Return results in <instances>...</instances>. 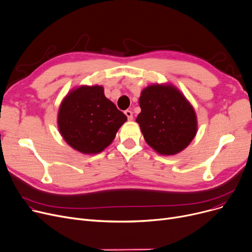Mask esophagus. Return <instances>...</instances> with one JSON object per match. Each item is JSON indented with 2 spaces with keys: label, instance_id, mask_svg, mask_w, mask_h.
I'll use <instances>...</instances> for the list:
<instances>
[{
  "label": "esophagus",
  "instance_id": "obj_1",
  "mask_svg": "<svg viewBox=\"0 0 252 252\" xmlns=\"http://www.w3.org/2000/svg\"><path fill=\"white\" fill-rule=\"evenodd\" d=\"M125 114L126 115L128 121H131V119H133V112H131L130 110H126V111H125Z\"/></svg>",
  "mask_w": 252,
  "mask_h": 252
}]
</instances>
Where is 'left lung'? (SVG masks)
<instances>
[{
	"label": "left lung",
	"instance_id": "obj_1",
	"mask_svg": "<svg viewBox=\"0 0 252 252\" xmlns=\"http://www.w3.org/2000/svg\"><path fill=\"white\" fill-rule=\"evenodd\" d=\"M136 122L145 141L161 155H174L186 148L197 133L193 106L173 85H151L139 99Z\"/></svg>",
	"mask_w": 252,
	"mask_h": 252
}]
</instances>
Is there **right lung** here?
Listing matches in <instances>:
<instances>
[{
    "label": "right lung",
    "instance_id": "right-lung-1",
    "mask_svg": "<svg viewBox=\"0 0 252 252\" xmlns=\"http://www.w3.org/2000/svg\"><path fill=\"white\" fill-rule=\"evenodd\" d=\"M126 119L105 97L102 86H81L63 99L58 112V128L74 150L97 154L112 143Z\"/></svg>",
    "mask_w": 252,
    "mask_h": 252
}]
</instances>
